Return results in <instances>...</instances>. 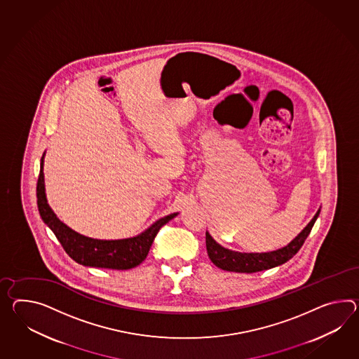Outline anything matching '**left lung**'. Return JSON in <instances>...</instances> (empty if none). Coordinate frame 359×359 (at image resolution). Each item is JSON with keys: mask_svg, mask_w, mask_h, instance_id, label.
I'll return each instance as SVG.
<instances>
[{"mask_svg": "<svg viewBox=\"0 0 359 359\" xmlns=\"http://www.w3.org/2000/svg\"><path fill=\"white\" fill-rule=\"evenodd\" d=\"M319 212L320 209L316 211L314 218L310 220V223L302 229V232L294 240H292L287 246L273 252H267V253H240V252L229 250L220 246L210 236V233L206 232V249H208L209 258L217 267L224 271L252 273V272L263 271V270H269L272 267L280 266L289 261L301 249L307 236L310 235L315 220L319 217Z\"/></svg>", "mask_w": 359, "mask_h": 359, "instance_id": "obj_1", "label": "left lung"}]
</instances>
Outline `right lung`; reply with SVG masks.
I'll return each instance as SVG.
<instances>
[{"label": "right lung", "mask_w": 359, "mask_h": 359, "mask_svg": "<svg viewBox=\"0 0 359 359\" xmlns=\"http://www.w3.org/2000/svg\"><path fill=\"white\" fill-rule=\"evenodd\" d=\"M43 168L44 156L41 158L40 174L36 188L37 208L40 217L44 220L45 224L52 229L53 233L61 243L65 252L69 254L75 262L83 266L113 270H130L139 266L147 258L149 249L153 244L158 231L177 215V212H174L165 218H161L140 235L130 238L97 240L92 237L83 236L70 227H67L63 222L57 218L54 211L48 205Z\"/></svg>", "instance_id": "right-lung-1"}]
</instances>
